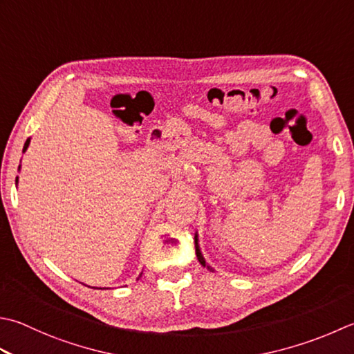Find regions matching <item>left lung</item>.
<instances>
[{
	"label": "left lung",
	"mask_w": 354,
	"mask_h": 354,
	"mask_svg": "<svg viewBox=\"0 0 354 354\" xmlns=\"http://www.w3.org/2000/svg\"><path fill=\"white\" fill-rule=\"evenodd\" d=\"M195 248H196V258H198V261L201 262V266H204V267H207L210 270V272H214V270L207 264V261H205V258H204V254H203V252H201V247H199V239H198V232L195 233Z\"/></svg>",
	"instance_id": "left-lung-1"
}]
</instances>
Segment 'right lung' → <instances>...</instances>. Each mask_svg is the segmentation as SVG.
Returning <instances> with one entry per match:
<instances>
[{
	"mask_svg": "<svg viewBox=\"0 0 354 354\" xmlns=\"http://www.w3.org/2000/svg\"><path fill=\"white\" fill-rule=\"evenodd\" d=\"M29 144H30V138H29V140H27L26 141V144H24V149H23V153H24V151L27 150V147H29ZM18 170H21V165H19V167H18ZM15 184L18 185V176H17V181H15ZM141 276V274H140Z\"/></svg>",
	"mask_w": 354,
	"mask_h": 354,
	"instance_id": "1",
	"label": "right lung"
}]
</instances>
